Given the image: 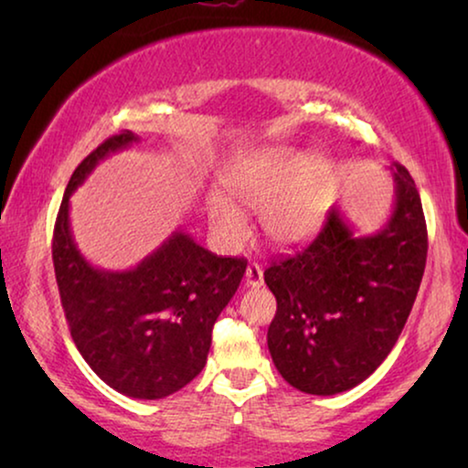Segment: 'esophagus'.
I'll use <instances>...</instances> for the list:
<instances>
[{
	"instance_id": "obj_1",
	"label": "esophagus",
	"mask_w": 468,
	"mask_h": 468,
	"mask_svg": "<svg viewBox=\"0 0 468 468\" xmlns=\"http://www.w3.org/2000/svg\"><path fill=\"white\" fill-rule=\"evenodd\" d=\"M245 283L247 287H260L264 283V271H261L260 264H249L247 271H245Z\"/></svg>"
}]
</instances>
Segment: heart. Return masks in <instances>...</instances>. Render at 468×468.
Instances as JSON below:
<instances>
[{
	"label": "heart",
	"instance_id": "obj_1",
	"mask_svg": "<svg viewBox=\"0 0 468 468\" xmlns=\"http://www.w3.org/2000/svg\"><path fill=\"white\" fill-rule=\"evenodd\" d=\"M330 165L317 153L268 146L247 153L221 175V194L204 204L215 240L236 247L249 232L245 210H260L264 236L274 247L293 249L317 234L325 217Z\"/></svg>",
	"mask_w": 468,
	"mask_h": 468
}]
</instances>
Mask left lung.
Instances as JSON below:
<instances>
[{
  "label": "left lung",
  "mask_w": 468,
  "mask_h": 468,
  "mask_svg": "<svg viewBox=\"0 0 468 468\" xmlns=\"http://www.w3.org/2000/svg\"><path fill=\"white\" fill-rule=\"evenodd\" d=\"M389 170L394 210L379 232L357 236L332 208L309 247L264 272L277 298L268 349L281 377L304 394H341L368 379L413 309L426 268V219L409 170Z\"/></svg>",
  "instance_id": "obj_1"
}]
</instances>
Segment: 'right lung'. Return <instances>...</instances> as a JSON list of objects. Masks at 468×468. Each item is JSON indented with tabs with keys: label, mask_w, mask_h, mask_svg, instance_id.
I'll list each match as a JSON object with an SVG mask.
<instances>
[{
	"label": "right lung",
	"mask_w": 468,
	"mask_h": 468,
	"mask_svg": "<svg viewBox=\"0 0 468 468\" xmlns=\"http://www.w3.org/2000/svg\"><path fill=\"white\" fill-rule=\"evenodd\" d=\"M132 143L138 136L130 130L111 136L74 170L55 221L53 264L69 335L93 373L121 394L157 400L200 375L247 260L210 253L183 229L130 271H101L82 258L69 196L101 159Z\"/></svg>",
	"instance_id": "1"
}]
</instances>
